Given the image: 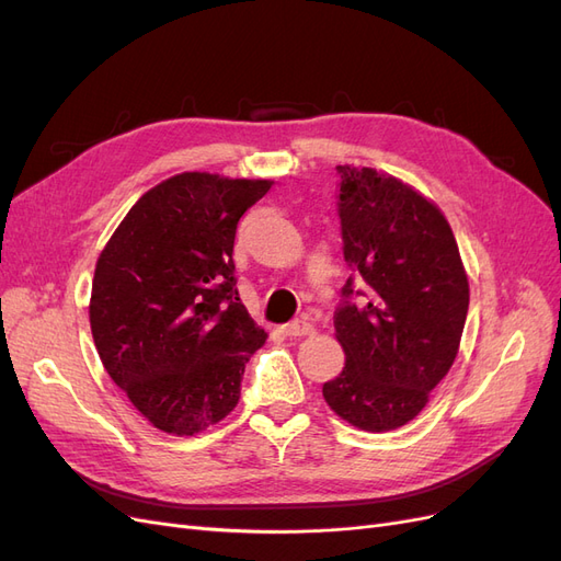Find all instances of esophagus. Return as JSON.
<instances>
[{"label":"esophagus","instance_id":"esophagus-1","mask_svg":"<svg viewBox=\"0 0 561 561\" xmlns=\"http://www.w3.org/2000/svg\"><path fill=\"white\" fill-rule=\"evenodd\" d=\"M283 332H285V336H304V334H311L313 328L307 320H293V322H287V325H283Z\"/></svg>","mask_w":561,"mask_h":561}]
</instances>
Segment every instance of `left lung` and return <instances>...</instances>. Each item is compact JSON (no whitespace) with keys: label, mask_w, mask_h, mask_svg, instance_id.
Segmentation results:
<instances>
[{"label":"left lung","mask_w":561,"mask_h":561,"mask_svg":"<svg viewBox=\"0 0 561 561\" xmlns=\"http://www.w3.org/2000/svg\"><path fill=\"white\" fill-rule=\"evenodd\" d=\"M344 260L334 330L346 353L322 396L351 426H404L445 379L468 316V276L445 215L375 168L336 165ZM362 283V290L354 287Z\"/></svg>","instance_id":"left-lung-1"}]
</instances>
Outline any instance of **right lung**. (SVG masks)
I'll use <instances>...</instances> for the list:
<instances>
[{
    "instance_id": "right-lung-1",
    "label": "right lung",
    "mask_w": 561,
    "mask_h": 561,
    "mask_svg": "<svg viewBox=\"0 0 561 561\" xmlns=\"http://www.w3.org/2000/svg\"><path fill=\"white\" fill-rule=\"evenodd\" d=\"M268 190V180L175 175L135 203L100 252L89 309L98 355L163 433L222 421L266 342L236 287L233 239Z\"/></svg>"
}]
</instances>
